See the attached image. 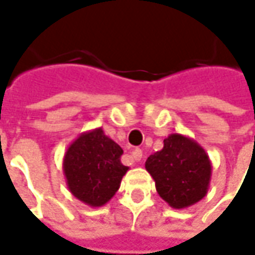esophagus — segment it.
<instances>
[{
    "label": "esophagus",
    "instance_id": "esophagus-1",
    "mask_svg": "<svg viewBox=\"0 0 255 255\" xmlns=\"http://www.w3.org/2000/svg\"><path fill=\"white\" fill-rule=\"evenodd\" d=\"M131 158L135 161V162H139L141 158H142V151L139 148L132 149V152H131Z\"/></svg>",
    "mask_w": 255,
    "mask_h": 255
}]
</instances>
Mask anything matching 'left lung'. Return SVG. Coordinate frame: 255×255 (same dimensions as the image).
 Segmentation results:
<instances>
[{
	"instance_id": "8db88e82",
	"label": "left lung",
	"mask_w": 255,
	"mask_h": 255,
	"mask_svg": "<svg viewBox=\"0 0 255 255\" xmlns=\"http://www.w3.org/2000/svg\"><path fill=\"white\" fill-rule=\"evenodd\" d=\"M145 168L161 198L172 208H187L203 200L211 181V161L195 139L170 134L164 147L151 154Z\"/></svg>"
}]
</instances>
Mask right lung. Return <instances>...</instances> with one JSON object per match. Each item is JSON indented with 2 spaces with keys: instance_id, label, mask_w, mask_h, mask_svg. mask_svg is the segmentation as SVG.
Returning <instances> with one entry per match:
<instances>
[{
  "instance_id": "right-lung-1",
  "label": "right lung",
  "mask_w": 255,
  "mask_h": 255,
  "mask_svg": "<svg viewBox=\"0 0 255 255\" xmlns=\"http://www.w3.org/2000/svg\"><path fill=\"white\" fill-rule=\"evenodd\" d=\"M123 148L103 128L80 134L70 144L62 170L71 194L90 207L107 204L118 191L128 167L121 162Z\"/></svg>"
}]
</instances>
